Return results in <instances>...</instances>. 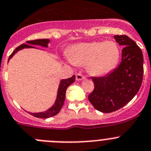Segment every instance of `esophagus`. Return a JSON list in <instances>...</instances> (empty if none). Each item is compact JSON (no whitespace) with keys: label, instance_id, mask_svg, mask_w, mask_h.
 <instances>
[{"label":"esophagus","instance_id":"34e87169","mask_svg":"<svg viewBox=\"0 0 151 151\" xmlns=\"http://www.w3.org/2000/svg\"><path fill=\"white\" fill-rule=\"evenodd\" d=\"M84 79H86V77H85V76L82 75L81 74H77V75H76V80H77V81H80V80H84Z\"/></svg>","mask_w":151,"mask_h":151}]
</instances>
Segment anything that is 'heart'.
<instances>
[{"label": "heart", "mask_w": 151, "mask_h": 151, "mask_svg": "<svg viewBox=\"0 0 151 151\" xmlns=\"http://www.w3.org/2000/svg\"><path fill=\"white\" fill-rule=\"evenodd\" d=\"M119 57V47L113 41L77 44L68 53L72 64L86 65L87 71L92 76H103L110 72L116 66Z\"/></svg>", "instance_id": "heart-1"}]
</instances>
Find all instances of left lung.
I'll return each mask as SVG.
<instances>
[{"label":"left lung","mask_w":151,"mask_h":151,"mask_svg":"<svg viewBox=\"0 0 151 151\" xmlns=\"http://www.w3.org/2000/svg\"><path fill=\"white\" fill-rule=\"evenodd\" d=\"M122 45V61L104 77H91L95 89L88 100L97 110L104 113L115 112L133 99L139 91L143 79V54L133 40L125 35L114 36Z\"/></svg>","instance_id":"obj_1"}]
</instances>
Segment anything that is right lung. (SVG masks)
<instances>
[{"mask_svg": "<svg viewBox=\"0 0 151 151\" xmlns=\"http://www.w3.org/2000/svg\"><path fill=\"white\" fill-rule=\"evenodd\" d=\"M26 43L27 44H22L20 46H18V47L15 48V50L12 52V53L9 57L8 63H9V60L12 58V56H13L17 52L19 51V50H23V49L37 48V47H35L33 45H39L41 46V47H48V44L50 43V39H36V40L33 41H27ZM40 50H42V49H40ZM74 81H75V75L71 77V78L63 79V80H60V85H59L58 87V90H57V95H56V101H55L53 105L52 106H50L48 109L44 111V112H27L30 113V115H32L33 116L39 118H50V117L54 116L56 114H58L59 112L60 111V109H61V108L63 107L65 99L66 89H67L68 87L71 85V84H72Z\"/></svg>", "mask_w": 151, "mask_h": 151, "instance_id": "1", "label": "right lung"}]
</instances>
